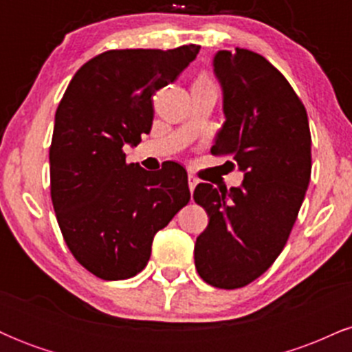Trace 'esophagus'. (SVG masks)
I'll use <instances>...</instances> for the list:
<instances>
[{"instance_id":"obj_1","label":"esophagus","mask_w":352,"mask_h":352,"mask_svg":"<svg viewBox=\"0 0 352 352\" xmlns=\"http://www.w3.org/2000/svg\"><path fill=\"white\" fill-rule=\"evenodd\" d=\"M197 184H199V179H197L195 175H192V173H190V175H188V188H190V192H193V188L197 187Z\"/></svg>"}]
</instances>
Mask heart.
<instances>
[{
    "instance_id": "b5f03b06",
    "label": "heart",
    "mask_w": 352,
    "mask_h": 352,
    "mask_svg": "<svg viewBox=\"0 0 352 352\" xmlns=\"http://www.w3.org/2000/svg\"><path fill=\"white\" fill-rule=\"evenodd\" d=\"M195 82H200V84H210V86H215V84H213V80L208 78V76H205V74H201L199 79L195 80Z\"/></svg>"
}]
</instances>
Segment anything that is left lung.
Wrapping results in <instances>:
<instances>
[{
  "label": "left lung",
  "mask_w": 352,
  "mask_h": 352,
  "mask_svg": "<svg viewBox=\"0 0 352 352\" xmlns=\"http://www.w3.org/2000/svg\"><path fill=\"white\" fill-rule=\"evenodd\" d=\"M227 122L213 155L245 172L241 187L199 184L193 199L210 221L195 243V268L208 285L236 289L260 278L283 252L311 179L306 109L272 63L248 50L218 51Z\"/></svg>",
  "instance_id": "obj_1"
}]
</instances>
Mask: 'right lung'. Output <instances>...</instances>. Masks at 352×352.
<instances>
[{
	"label": "right lung",
	"instance_id": "1",
	"mask_svg": "<svg viewBox=\"0 0 352 352\" xmlns=\"http://www.w3.org/2000/svg\"><path fill=\"white\" fill-rule=\"evenodd\" d=\"M199 51H106L76 72L60 99L50 147L52 207L72 256L100 280L142 272L153 235L188 204L182 165L147 172L125 162L124 145L151 132L152 96Z\"/></svg>",
	"mask_w": 352,
	"mask_h": 352
}]
</instances>
